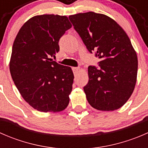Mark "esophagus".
<instances>
[{"instance_id": "34e87169", "label": "esophagus", "mask_w": 148, "mask_h": 148, "mask_svg": "<svg viewBox=\"0 0 148 148\" xmlns=\"http://www.w3.org/2000/svg\"><path fill=\"white\" fill-rule=\"evenodd\" d=\"M72 70H73V72H74V74H76L78 73L79 70V67H72Z\"/></svg>"}]
</instances>
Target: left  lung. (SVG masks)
<instances>
[{
	"label": "left lung",
	"mask_w": 148,
	"mask_h": 148,
	"mask_svg": "<svg viewBox=\"0 0 148 148\" xmlns=\"http://www.w3.org/2000/svg\"><path fill=\"white\" fill-rule=\"evenodd\" d=\"M87 50L100 59L99 68L88 67L89 82L84 86L92 107L113 111L123 106L135 89L138 56L122 27L109 16L95 12L69 16Z\"/></svg>",
	"instance_id": "1"
}]
</instances>
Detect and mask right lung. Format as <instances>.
I'll list each match as a JSON object with an SVG mask.
<instances>
[{
    "mask_svg": "<svg viewBox=\"0 0 148 148\" xmlns=\"http://www.w3.org/2000/svg\"><path fill=\"white\" fill-rule=\"evenodd\" d=\"M70 28L65 16H36L23 25L15 38L10 74L25 101L38 111L60 112L69 102L72 70L51 57L59 51V39Z\"/></svg>",
    "mask_w": 148,
    "mask_h": 148,
    "instance_id": "1",
    "label": "right lung"
}]
</instances>
